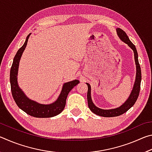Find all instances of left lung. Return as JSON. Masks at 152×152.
Returning <instances> with one entry per match:
<instances>
[{
	"instance_id": "obj_1",
	"label": "left lung",
	"mask_w": 152,
	"mask_h": 152,
	"mask_svg": "<svg viewBox=\"0 0 152 152\" xmlns=\"http://www.w3.org/2000/svg\"><path fill=\"white\" fill-rule=\"evenodd\" d=\"M117 33L118 37L119 39L127 44L129 47L133 51L134 53V59L135 61L136 65V76L135 80L134 82V85H133V89L132 92L129 94L128 99L126 100V101L120 107L115 108V109H100V108L95 106L94 102H92V97H91V85L88 83H86L87 86H88V92H87V100H88V105L89 109H91L92 113L96 114L99 116L104 117H117L119 115L123 114L125 112L132 108L134 104L135 103L136 101H137L139 94H140V86H141V68L140 65L139 64L138 61V53L137 50H136L135 46L133 44V43L131 42L129 38L126 34V33L124 31L122 30L120 28H117Z\"/></svg>"
}]
</instances>
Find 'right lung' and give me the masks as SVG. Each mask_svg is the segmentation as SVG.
Returning a JSON list of instances; mask_svg holds the SVG:
<instances>
[{"label": "right lung", "mask_w": 152, "mask_h": 152, "mask_svg": "<svg viewBox=\"0 0 152 152\" xmlns=\"http://www.w3.org/2000/svg\"><path fill=\"white\" fill-rule=\"evenodd\" d=\"M31 34V33H29L27 35L24 44L17 51L13 59V62L10 71V82L12 95L17 106L27 114L37 118L52 117L62 112L66 106V99L68 93L80 82L78 80H74L64 83L57 100L51 104H41L29 99L18 84L17 76L20 58L26 48L28 39Z\"/></svg>", "instance_id": "add662e5"}]
</instances>
